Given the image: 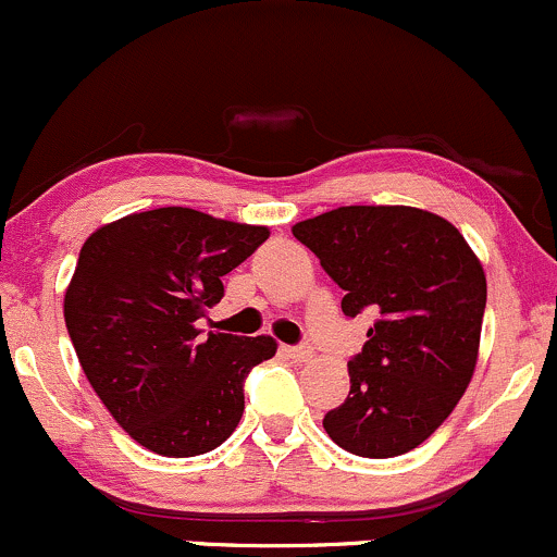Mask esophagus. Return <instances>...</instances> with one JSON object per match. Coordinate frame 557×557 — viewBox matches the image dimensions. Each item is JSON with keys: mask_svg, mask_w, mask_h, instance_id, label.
<instances>
[{"mask_svg": "<svg viewBox=\"0 0 557 557\" xmlns=\"http://www.w3.org/2000/svg\"><path fill=\"white\" fill-rule=\"evenodd\" d=\"M285 354H288L290 359H296V362H307V359H311V346H285L283 348Z\"/></svg>", "mask_w": 557, "mask_h": 557, "instance_id": "esophagus-1", "label": "esophagus"}]
</instances>
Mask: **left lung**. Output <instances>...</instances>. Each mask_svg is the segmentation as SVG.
Returning <instances> with one entry per match:
<instances>
[{"label":"left lung","instance_id":"obj_1","mask_svg":"<svg viewBox=\"0 0 557 557\" xmlns=\"http://www.w3.org/2000/svg\"><path fill=\"white\" fill-rule=\"evenodd\" d=\"M341 288L375 309L351 391L322 420L338 447L386 460L420 447L457 407L479 362L486 274L455 224L412 206H341L293 227Z\"/></svg>","mask_w":557,"mask_h":557}]
</instances>
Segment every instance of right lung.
<instances>
[{"mask_svg":"<svg viewBox=\"0 0 557 557\" xmlns=\"http://www.w3.org/2000/svg\"><path fill=\"white\" fill-rule=\"evenodd\" d=\"M267 237V227L169 206L115 219L82 246L65 327L95 394L145 449L206 455L240 423L243 381L277 344L203 335L198 320Z\"/></svg>","mask_w":557,"mask_h":557,"instance_id":"obj_1","label":"right lung"}]
</instances>
